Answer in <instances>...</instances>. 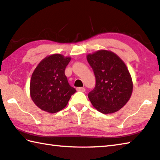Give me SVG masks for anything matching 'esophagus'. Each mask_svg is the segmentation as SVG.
I'll return each instance as SVG.
<instances>
[{"label":"esophagus","instance_id":"1","mask_svg":"<svg viewBox=\"0 0 160 160\" xmlns=\"http://www.w3.org/2000/svg\"><path fill=\"white\" fill-rule=\"evenodd\" d=\"M77 90L78 91V92H85V88H83V87H78L77 88Z\"/></svg>","mask_w":160,"mask_h":160}]
</instances>
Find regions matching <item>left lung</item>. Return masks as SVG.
Here are the masks:
<instances>
[{
  "label": "left lung",
  "instance_id": "8db88e82",
  "mask_svg": "<svg viewBox=\"0 0 160 160\" xmlns=\"http://www.w3.org/2000/svg\"><path fill=\"white\" fill-rule=\"evenodd\" d=\"M96 77L95 88L88 97L96 109L112 114L128 102L133 90V82L126 64L116 53L99 50L87 56Z\"/></svg>",
  "mask_w": 160,
  "mask_h": 160
}]
</instances>
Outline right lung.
<instances>
[{
	"mask_svg": "<svg viewBox=\"0 0 160 160\" xmlns=\"http://www.w3.org/2000/svg\"><path fill=\"white\" fill-rule=\"evenodd\" d=\"M70 61L71 57L55 53L46 56L36 66L31 78L30 95L39 109L51 114L59 112L76 92L64 73Z\"/></svg>",
	"mask_w": 160,
	"mask_h": 160,
	"instance_id": "add662e5",
	"label": "right lung"
}]
</instances>
